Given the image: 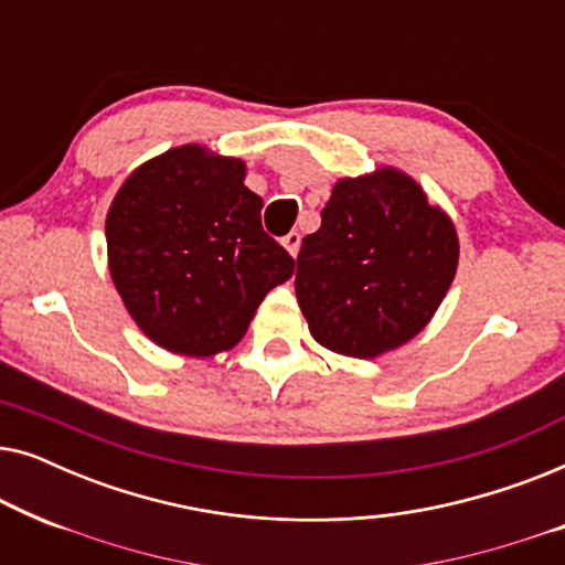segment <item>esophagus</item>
<instances>
[{"instance_id":"1","label":"esophagus","mask_w":565,"mask_h":565,"mask_svg":"<svg viewBox=\"0 0 565 565\" xmlns=\"http://www.w3.org/2000/svg\"><path fill=\"white\" fill-rule=\"evenodd\" d=\"M282 246H285V249H288L290 257L296 259V254L300 249V234H298V231H290V234L282 238Z\"/></svg>"}]
</instances>
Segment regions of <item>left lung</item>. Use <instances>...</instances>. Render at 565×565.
<instances>
[{"label":"left lung","instance_id":"left-lung-1","mask_svg":"<svg viewBox=\"0 0 565 565\" xmlns=\"http://www.w3.org/2000/svg\"><path fill=\"white\" fill-rule=\"evenodd\" d=\"M460 242L443 205L412 174L383 164L342 177L296 259L311 337L344 358L375 360L419 334L458 273Z\"/></svg>","mask_w":565,"mask_h":565}]
</instances>
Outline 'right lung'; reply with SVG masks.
<instances>
[{"mask_svg": "<svg viewBox=\"0 0 565 565\" xmlns=\"http://www.w3.org/2000/svg\"><path fill=\"white\" fill-rule=\"evenodd\" d=\"M246 161L203 143L143 161L105 218L107 267L136 327L161 350L213 358L242 342L292 257L262 231Z\"/></svg>", "mask_w": 565, "mask_h": 565, "instance_id": "add662e5", "label": "right lung"}]
</instances>
